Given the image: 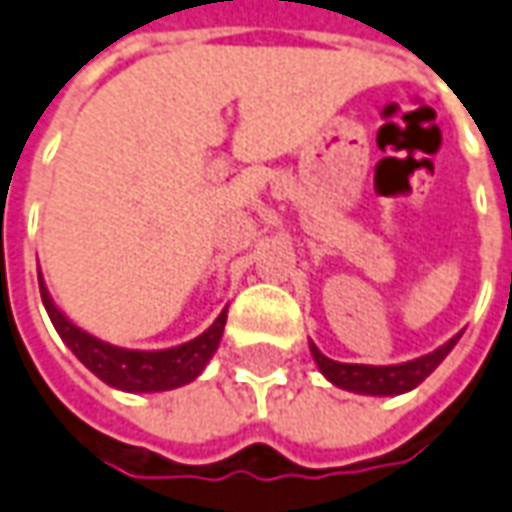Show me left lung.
Returning a JSON list of instances; mask_svg holds the SVG:
<instances>
[{
	"instance_id": "8db88e82",
	"label": "left lung",
	"mask_w": 512,
	"mask_h": 512,
	"mask_svg": "<svg viewBox=\"0 0 512 512\" xmlns=\"http://www.w3.org/2000/svg\"><path fill=\"white\" fill-rule=\"evenodd\" d=\"M460 336L462 333L451 336L446 344H440L437 350H431L426 356L401 361V364H384V367H375V364H344V361H333V358L325 356L314 342H308V347H311V356H314L319 373L325 375L333 387L356 392V395L384 398V395H403V392L415 389L417 384H423L440 367V361L454 350V344L460 342Z\"/></svg>"
}]
</instances>
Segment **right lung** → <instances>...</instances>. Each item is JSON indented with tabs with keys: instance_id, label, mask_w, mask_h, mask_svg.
<instances>
[{
	"instance_id": "add662e5",
	"label": "right lung",
	"mask_w": 512,
	"mask_h": 512,
	"mask_svg": "<svg viewBox=\"0 0 512 512\" xmlns=\"http://www.w3.org/2000/svg\"><path fill=\"white\" fill-rule=\"evenodd\" d=\"M38 288H41V302L66 347L78 356V361L89 373H95L103 384L123 389V392H168V389L196 381L198 375L204 373V367L210 364V358L215 356L221 336H224V325H227V308H224L210 328L190 342L165 347V350H128V347L103 342L89 330L78 328L52 302L41 269H38Z\"/></svg>"
}]
</instances>
